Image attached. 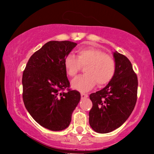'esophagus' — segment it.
<instances>
[{
	"label": "esophagus",
	"mask_w": 154,
	"mask_h": 154,
	"mask_svg": "<svg viewBox=\"0 0 154 154\" xmlns=\"http://www.w3.org/2000/svg\"><path fill=\"white\" fill-rule=\"evenodd\" d=\"M80 95H81V98H85L88 97V95L86 94V93H82Z\"/></svg>",
	"instance_id": "obj_1"
}]
</instances>
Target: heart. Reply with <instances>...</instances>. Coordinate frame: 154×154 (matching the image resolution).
<instances>
[{
	"label": "heart",
	"mask_w": 154,
	"mask_h": 154,
	"mask_svg": "<svg viewBox=\"0 0 154 154\" xmlns=\"http://www.w3.org/2000/svg\"><path fill=\"white\" fill-rule=\"evenodd\" d=\"M85 66V75L77 77L72 82L74 89L80 92L91 90L95 84L101 87L109 84L115 75V59L103 51L95 48H83L77 51V58L68 54L64 59V68L69 77H74Z\"/></svg>",
	"instance_id": "1"
}]
</instances>
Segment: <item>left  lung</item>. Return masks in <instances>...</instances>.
I'll return each instance as SVG.
<instances>
[{"instance_id": "left-lung-1", "label": "left lung", "mask_w": 154, "mask_h": 154, "mask_svg": "<svg viewBox=\"0 0 154 154\" xmlns=\"http://www.w3.org/2000/svg\"><path fill=\"white\" fill-rule=\"evenodd\" d=\"M116 69L105 88L90 95L93 106L89 123L93 130L108 133L119 128L128 119L137 101V77L128 58L114 53Z\"/></svg>"}]
</instances>
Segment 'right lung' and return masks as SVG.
I'll return each instance as SVG.
<instances>
[{"mask_svg": "<svg viewBox=\"0 0 154 154\" xmlns=\"http://www.w3.org/2000/svg\"><path fill=\"white\" fill-rule=\"evenodd\" d=\"M77 45L67 40L48 42L32 55L23 72L26 110L39 125L52 131L69 125L80 100V93L69 88L64 68L65 57Z\"/></svg>", "mask_w": 154, "mask_h": 154, "instance_id": "right-lung-1", "label": "right lung"}]
</instances>
